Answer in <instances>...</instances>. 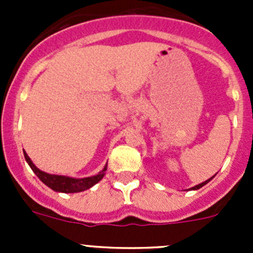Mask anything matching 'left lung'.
Listing matches in <instances>:
<instances>
[{
  "mask_svg": "<svg viewBox=\"0 0 253 253\" xmlns=\"http://www.w3.org/2000/svg\"><path fill=\"white\" fill-rule=\"evenodd\" d=\"M213 177H214V176H213ZM213 177H210V178H209V180L204 181V182H202V184H199V185H196V186L191 187V189H193V190H198V189H200V187H203V186H204V185H205V184H208V182H209V181H210V180H211V178H213Z\"/></svg>",
  "mask_w": 253,
  "mask_h": 253,
  "instance_id": "obj_1",
  "label": "left lung"
}]
</instances>
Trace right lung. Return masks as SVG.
I'll use <instances>...</instances> for the list:
<instances>
[{
	"label": "right lung",
	"instance_id": "1",
	"mask_svg": "<svg viewBox=\"0 0 253 253\" xmlns=\"http://www.w3.org/2000/svg\"><path fill=\"white\" fill-rule=\"evenodd\" d=\"M24 156H25L26 162L29 163V166L31 167V169L35 172V175L40 178V181L45 184L46 186L50 187L51 190H54L57 193H81L84 190L90 189L93 185H96L104 177L105 171L107 169V165L104 167L101 172H99L97 175L91 176V177H84V178H73L68 177V176H60V175H50V173H46L44 171H40L34 163L31 162L30 157H29L26 152H24Z\"/></svg>",
	"mask_w": 253,
	"mask_h": 253
}]
</instances>
